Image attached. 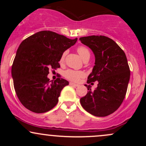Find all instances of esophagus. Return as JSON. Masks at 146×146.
<instances>
[{
  "mask_svg": "<svg viewBox=\"0 0 146 146\" xmlns=\"http://www.w3.org/2000/svg\"><path fill=\"white\" fill-rule=\"evenodd\" d=\"M69 84L71 85V86H74V87H78V86H79V85H78V84H75L73 83V82H70V83H69Z\"/></svg>",
  "mask_w": 146,
  "mask_h": 146,
  "instance_id": "obj_1",
  "label": "esophagus"
}]
</instances>
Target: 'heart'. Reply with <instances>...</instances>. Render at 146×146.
I'll return each instance as SVG.
<instances>
[{"label":"heart","mask_w":146,"mask_h":146,"mask_svg":"<svg viewBox=\"0 0 146 146\" xmlns=\"http://www.w3.org/2000/svg\"><path fill=\"white\" fill-rule=\"evenodd\" d=\"M77 51H78V54L80 55V56L82 58L83 60H84L86 58H90V52L88 51V49L85 46H79L77 48ZM65 55L66 53H64L62 56L61 57V59H60V62H63L64 60ZM64 76L68 80H71L73 82H78L80 78H82L84 75V73L82 71H74V70L71 69H68L64 73Z\"/></svg>","instance_id":"obj_1"}]
</instances>
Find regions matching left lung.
Listing matches in <instances>:
<instances>
[{
	"mask_svg": "<svg viewBox=\"0 0 146 146\" xmlns=\"http://www.w3.org/2000/svg\"><path fill=\"white\" fill-rule=\"evenodd\" d=\"M80 40L92 50L95 58L87 83L98 82L94 91L85 84L88 91L80 99V104L94 116H108L118 109L126 94L130 75L126 56L120 46L106 36L82 37Z\"/></svg>",
	"mask_w": 146,
	"mask_h": 146,
	"instance_id": "8db88e82",
	"label": "left lung"
}]
</instances>
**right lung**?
Segmentation results:
<instances>
[{
  "label": "right lung",
  "instance_id": "1",
  "mask_svg": "<svg viewBox=\"0 0 146 146\" xmlns=\"http://www.w3.org/2000/svg\"><path fill=\"white\" fill-rule=\"evenodd\" d=\"M71 40L53 31H42L28 37L20 44L11 75L15 91L26 108L36 113H46L58 102L62 90L68 85L62 78L50 81L49 70L60 68L63 53L74 45Z\"/></svg>",
  "mask_w": 146,
  "mask_h": 146
}]
</instances>
